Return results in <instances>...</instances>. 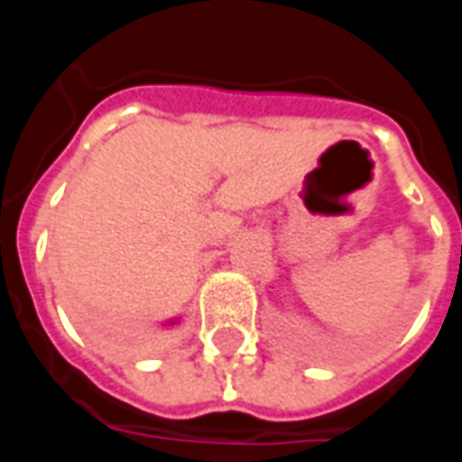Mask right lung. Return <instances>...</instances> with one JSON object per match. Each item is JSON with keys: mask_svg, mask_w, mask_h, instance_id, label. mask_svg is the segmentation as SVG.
<instances>
[{"mask_svg": "<svg viewBox=\"0 0 462 462\" xmlns=\"http://www.w3.org/2000/svg\"><path fill=\"white\" fill-rule=\"evenodd\" d=\"M175 324H180V317H175V319H168L162 327H175Z\"/></svg>", "mask_w": 462, "mask_h": 462, "instance_id": "add662e5", "label": "right lung"}]
</instances>
